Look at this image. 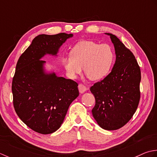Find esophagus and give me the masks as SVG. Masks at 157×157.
<instances>
[{"label": "esophagus", "instance_id": "1", "mask_svg": "<svg viewBox=\"0 0 157 157\" xmlns=\"http://www.w3.org/2000/svg\"><path fill=\"white\" fill-rule=\"evenodd\" d=\"M78 90H79V92L81 93V94H82V93L85 92L87 90V87H86L85 85H84L83 84H82V83H81V84L78 85Z\"/></svg>", "mask_w": 157, "mask_h": 157}]
</instances>
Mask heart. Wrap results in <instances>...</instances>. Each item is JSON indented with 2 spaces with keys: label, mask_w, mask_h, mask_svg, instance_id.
<instances>
[{
  "label": "heart",
  "mask_w": 157,
  "mask_h": 157,
  "mask_svg": "<svg viewBox=\"0 0 157 157\" xmlns=\"http://www.w3.org/2000/svg\"><path fill=\"white\" fill-rule=\"evenodd\" d=\"M114 51L108 44H99L91 40H82L70 52V56L62 58V64L70 76L76 78L82 72L91 81L105 77L113 66Z\"/></svg>",
  "instance_id": "1"
}]
</instances>
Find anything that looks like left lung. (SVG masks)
<instances>
[{"label": "left lung", "instance_id": "obj_1", "mask_svg": "<svg viewBox=\"0 0 157 157\" xmlns=\"http://www.w3.org/2000/svg\"><path fill=\"white\" fill-rule=\"evenodd\" d=\"M109 35L114 44L116 61L111 72L90 88L95 99L93 117L101 128L117 130L132 119L140 99L141 71L133 53L115 35Z\"/></svg>", "mask_w": 157, "mask_h": 157}]
</instances>
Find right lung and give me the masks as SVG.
I'll list each match as a JSON object with an SVG mask.
<instances>
[{
	"label": "right lung",
	"instance_id": "1",
	"mask_svg": "<svg viewBox=\"0 0 157 157\" xmlns=\"http://www.w3.org/2000/svg\"><path fill=\"white\" fill-rule=\"evenodd\" d=\"M72 34H40L21 54L12 81L13 103L20 119L34 132H55L62 124L70 104L78 96V83L44 72L45 54L56 55Z\"/></svg>",
	"mask_w": 157,
	"mask_h": 157
}]
</instances>
